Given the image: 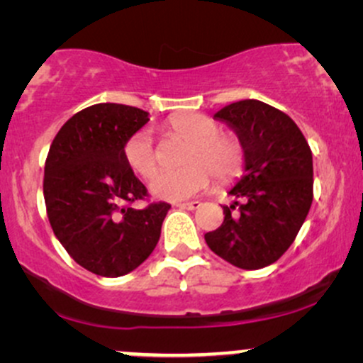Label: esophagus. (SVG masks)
<instances>
[{
	"label": "esophagus",
	"instance_id": "esophagus-1",
	"mask_svg": "<svg viewBox=\"0 0 363 363\" xmlns=\"http://www.w3.org/2000/svg\"><path fill=\"white\" fill-rule=\"evenodd\" d=\"M177 207L186 208V211H195V208L200 207V202L199 200H194V202H180V203H177Z\"/></svg>",
	"mask_w": 363,
	"mask_h": 363
}]
</instances>
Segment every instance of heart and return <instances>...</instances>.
<instances>
[{
    "instance_id": "heart-1",
    "label": "heart",
    "mask_w": 363,
    "mask_h": 363,
    "mask_svg": "<svg viewBox=\"0 0 363 363\" xmlns=\"http://www.w3.org/2000/svg\"><path fill=\"white\" fill-rule=\"evenodd\" d=\"M168 130L189 140L183 164L177 172H160L149 183L156 199L180 202L208 186V172L217 182H228L242 166V147L233 135L219 134L220 125L206 115H182L168 123ZM123 157L132 172L151 177L156 169V152L149 130L134 132L123 144Z\"/></svg>"
}]
</instances>
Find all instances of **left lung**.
<instances>
[{
	"mask_svg": "<svg viewBox=\"0 0 363 363\" xmlns=\"http://www.w3.org/2000/svg\"><path fill=\"white\" fill-rule=\"evenodd\" d=\"M236 132L245 174L228 191L224 223L206 234L217 257L238 268L275 263L296 240L313 203V152L287 113L259 100H241L214 115Z\"/></svg>",
	"mask_w": 363,
	"mask_h": 363,
	"instance_id": "left-lung-1",
	"label": "left lung"
}]
</instances>
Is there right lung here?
I'll return each mask as SVG.
<instances>
[{"label":"right lung","mask_w":363,"mask_h":363,"mask_svg":"<svg viewBox=\"0 0 363 363\" xmlns=\"http://www.w3.org/2000/svg\"><path fill=\"white\" fill-rule=\"evenodd\" d=\"M149 122L135 106L98 104L61 127L45 160L47 217L78 265L101 277L135 270L156 248L169 203H130L147 195L123 157V144Z\"/></svg>","instance_id":"right-lung-1"}]
</instances>
